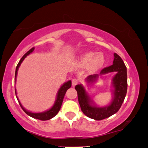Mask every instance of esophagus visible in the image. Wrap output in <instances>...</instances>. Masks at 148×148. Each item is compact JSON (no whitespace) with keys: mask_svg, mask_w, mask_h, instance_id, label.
I'll use <instances>...</instances> for the list:
<instances>
[{"mask_svg":"<svg viewBox=\"0 0 148 148\" xmlns=\"http://www.w3.org/2000/svg\"><path fill=\"white\" fill-rule=\"evenodd\" d=\"M78 83V80L76 78H73L72 80V85L73 87H75V86Z\"/></svg>","mask_w":148,"mask_h":148,"instance_id":"1","label":"esophagus"}]
</instances>
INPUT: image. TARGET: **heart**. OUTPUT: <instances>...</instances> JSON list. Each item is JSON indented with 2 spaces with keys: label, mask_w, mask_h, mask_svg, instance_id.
Here are the masks:
<instances>
[{
  "label": "heart",
  "mask_w": 148,
  "mask_h": 148,
  "mask_svg": "<svg viewBox=\"0 0 148 148\" xmlns=\"http://www.w3.org/2000/svg\"><path fill=\"white\" fill-rule=\"evenodd\" d=\"M104 55L101 52L96 53L93 51L85 52L80 58V63L83 65L89 64V68L91 70H97L100 68L104 63Z\"/></svg>",
  "instance_id": "obj_1"
}]
</instances>
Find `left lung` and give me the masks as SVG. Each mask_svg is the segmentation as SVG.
I'll return each mask as SVG.
<instances>
[{
    "mask_svg": "<svg viewBox=\"0 0 148 148\" xmlns=\"http://www.w3.org/2000/svg\"><path fill=\"white\" fill-rule=\"evenodd\" d=\"M113 64L106 67L100 71L99 74H93L87 76V83H94L98 76L109 72H116L112 80L113 85V100L109 105L104 107H98L94 104L91 97L85 91V87L82 85H77L75 89L77 91L78 102L81 108V111L89 118L95 120H102L109 117L117 113L124 102L127 92V71L126 67L121 58L114 53Z\"/></svg>",
    "mask_w": 148,
    "mask_h": 148,
    "instance_id": "1",
    "label": "left lung"
}]
</instances>
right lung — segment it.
<instances>
[{
	"instance_id": "obj_1",
	"label": "right lung",
	"mask_w": 148,
	"mask_h": 148,
	"mask_svg": "<svg viewBox=\"0 0 148 148\" xmlns=\"http://www.w3.org/2000/svg\"><path fill=\"white\" fill-rule=\"evenodd\" d=\"M34 49L35 48H32L31 50H29L27 53L24 54V55L21 58V59L20 60L19 63H18V65H17V67L16 69V74H15V82H16L17 73H18V68H19L20 65H21V63L22 61H24V59L27 57V56L29 55V54H31V52L34 50ZM71 85H72V81H71V80H69V81L66 82V83L63 84V85L60 87V89H59V91H58L57 95V99H56L54 105L52 106L49 110H48V111H46L42 112V113H32V112L27 111V110H26L25 108L22 106L19 100H18V96H16V98L18 99V102H19L20 105L22 107V109H23V111L25 112L28 115H29L30 117H33V118H35V119H40V120H42V121L48 120V119H50L51 118H52V117H55V116L58 113V112L59 111V110H60L61 108V104H62L63 98H64L65 93H66L67 90H68L69 88L71 87ZM15 91H16V95H17L16 89H15Z\"/></svg>"
}]
</instances>
